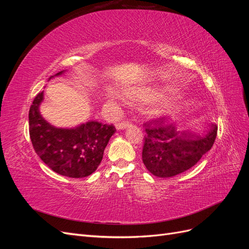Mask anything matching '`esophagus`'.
Returning <instances> with one entry per match:
<instances>
[{"mask_svg": "<svg viewBox=\"0 0 249 249\" xmlns=\"http://www.w3.org/2000/svg\"><path fill=\"white\" fill-rule=\"evenodd\" d=\"M132 125V124H130L129 122H120L118 124H116V129L117 130H124L130 127Z\"/></svg>", "mask_w": 249, "mask_h": 249, "instance_id": "esophagus-1", "label": "esophagus"}]
</instances>
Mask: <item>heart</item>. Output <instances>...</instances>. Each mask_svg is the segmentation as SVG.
<instances>
[{"label":"heart","instance_id":"1","mask_svg":"<svg viewBox=\"0 0 249 249\" xmlns=\"http://www.w3.org/2000/svg\"><path fill=\"white\" fill-rule=\"evenodd\" d=\"M130 93H131V96L133 97V99L137 100L139 102H143V103H152V102L160 100L163 97V93L160 91L159 89H157L155 87H147V86L132 88ZM113 95H115V94H111V96H113ZM115 97L122 102L124 101V95H116ZM170 109L171 108L169 106H161L159 109L156 110V114L157 115L165 114V113L169 112Z\"/></svg>","mask_w":249,"mask_h":249}]
</instances>
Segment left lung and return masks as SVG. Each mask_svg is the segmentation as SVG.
<instances>
[{
  "label": "left lung",
  "instance_id": "1",
  "mask_svg": "<svg viewBox=\"0 0 249 249\" xmlns=\"http://www.w3.org/2000/svg\"><path fill=\"white\" fill-rule=\"evenodd\" d=\"M146 136L142 161L152 175L171 178L193 167L213 146L217 125L209 124L202 133L177 131L164 124L163 118L144 124Z\"/></svg>",
  "mask_w": 249,
  "mask_h": 249
}]
</instances>
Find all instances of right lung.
<instances>
[{
  "instance_id": "right-lung-1",
  "label": "right lung",
  "mask_w": 249,
  "mask_h": 249,
  "mask_svg": "<svg viewBox=\"0 0 249 249\" xmlns=\"http://www.w3.org/2000/svg\"><path fill=\"white\" fill-rule=\"evenodd\" d=\"M42 101L43 91L35 96L29 111V133L36 154L59 175L74 178L90 176L99 167L115 126L90 120L73 127H56L40 114Z\"/></svg>"
}]
</instances>
